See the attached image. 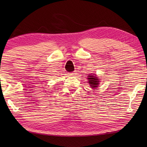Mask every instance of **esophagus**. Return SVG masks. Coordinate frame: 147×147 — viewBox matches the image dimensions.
<instances>
[{
  "instance_id": "1",
  "label": "esophagus",
  "mask_w": 147,
  "mask_h": 147,
  "mask_svg": "<svg viewBox=\"0 0 147 147\" xmlns=\"http://www.w3.org/2000/svg\"><path fill=\"white\" fill-rule=\"evenodd\" d=\"M76 74V72L74 71V72H72V73H71L70 74L71 75H74V74Z\"/></svg>"
}]
</instances>
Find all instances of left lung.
Instances as JSON below:
<instances>
[{"mask_svg": "<svg viewBox=\"0 0 147 147\" xmlns=\"http://www.w3.org/2000/svg\"><path fill=\"white\" fill-rule=\"evenodd\" d=\"M89 78H88V83L90 85H91V88H95L96 87H97L99 83V80L98 78H96L95 76L90 75L88 76Z\"/></svg>", "mask_w": 147, "mask_h": 147, "instance_id": "left-lung-1", "label": "left lung"}]
</instances>
